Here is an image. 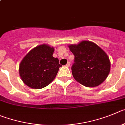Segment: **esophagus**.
<instances>
[{
  "label": "esophagus",
  "mask_w": 125,
  "mask_h": 125,
  "mask_svg": "<svg viewBox=\"0 0 125 125\" xmlns=\"http://www.w3.org/2000/svg\"><path fill=\"white\" fill-rule=\"evenodd\" d=\"M70 62H68L67 63V65H66V66H67V67H70Z\"/></svg>",
  "instance_id": "esophagus-1"
}]
</instances>
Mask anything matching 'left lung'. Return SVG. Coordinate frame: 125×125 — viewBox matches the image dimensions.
<instances>
[{
	"mask_svg": "<svg viewBox=\"0 0 125 125\" xmlns=\"http://www.w3.org/2000/svg\"><path fill=\"white\" fill-rule=\"evenodd\" d=\"M69 48L75 56L72 72L77 82L86 87H94L106 80L110 73V62L100 47L92 42L82 41Z\"/></svg>",
	"mask_w": 125,
	"mask_h": 125,
	"instance_id": "left-lung-1",
	"label": "left lung"
}]
</instances>
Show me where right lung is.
I'll use <instances>...</instances> for the list:
<instances>
[{
  "label": "right lung",
  "instance_id": "add662e5",
  "mask_svg": "<svg viewBox=\"0 0 125 125\" xmlns=\"http://www.w3.org/2000/svg\"><path fill=\"white\" fill-rule=\"evenodd\" d=\"M53 52V47L43 44L36 47L25 55L19 66L20 76L25 85L40 89L54 80L62 65L58 58L52 56Z\"/></svg>",
  "mask_w": 125,
  "mask_h": 125
}]
</instances>
